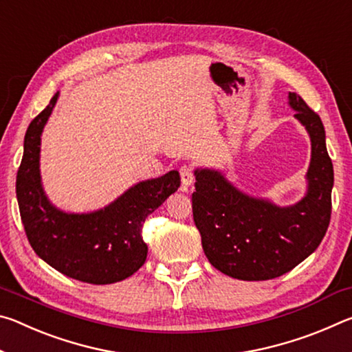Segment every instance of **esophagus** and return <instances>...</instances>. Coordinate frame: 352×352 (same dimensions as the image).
<instances>
[{
  "instance_id": "34e87169",
  "label": "esophagus",
  "mask_w": 352,
  "mask_h": 352,
  "mask_svg": "<svg viewBox=\"0 0 352 352\" xmlns=\"http://www.w3.org/2000/svg\"><path fill=\"white\" fill-rule=\"evenodd\" d=\"M180 178H182V184L183 188L186 189L188 186L194 183V169L188 164H183L180 168Z\"/></svg>"
}]
</instances>
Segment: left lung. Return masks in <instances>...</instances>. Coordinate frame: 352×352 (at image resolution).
I'll use <instances>...</instances> for the list:
<instances>
[{
    "label": "left lung",
    "mask_w": 352,
    "mask_h": 352,
    "mask_svg": "<svg viewBox=\"0 0 352 352\" xmlns=\"http://www.w3.org/2000/svg\"><path fill=\"white\" fill-rule=\"evenodd\" d=\"M295 118L306 127L312 155L307 192L298 204L278 206L233 186L214 169H195L194 222L208 261L225 275L265 281L290 272L323 241L331 220L333 168L320 116L289 93Z\"/></svg>",
    "instance_id": "left-lung-1"
}]
</instances>
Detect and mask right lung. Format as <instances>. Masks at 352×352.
<instances>
[{
	"label": "right lung",
	"mask_w": 352,
	"mask_h": 352,
	"mask_svg": "<svg viewBox=\"0 0 352 352\" xmlns=\"http://www.w3.org/2000/svg\"><path fill=\"white\" fill-rule=\"evenodd\" d=\"M58 99L32 119L16 174V200L28 241L46 264L88 284H113L132 276L147 258L142 223L180 188V174L170 170L140 182L102 210L65 212L47 200L40 177V142Z\"/></svg>",
	"instance_id": "right-lung-1"
}]
</instances>
